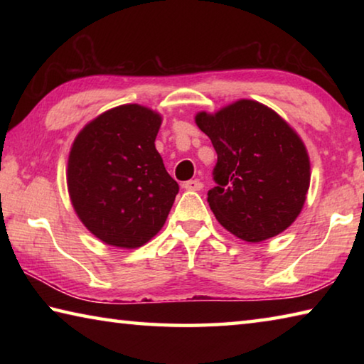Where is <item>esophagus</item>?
Listing matches in <instances>:
<instances>
[{"label": "esophagus", "mask_w": 364, "mask_h": 364, "mask_svg": "<svg viewBox=\"0 0 364 364\" xmlns=\"http://www.w3.org/2000/svg\"><path fill=\"white\" fill-rule=\"evenodd\" d=\"M183 188L186 191H200L202 188H204V184L197 180H189L183 184Z\"/></svg>", "instance_id": "esophagus-1"}]
</instances>
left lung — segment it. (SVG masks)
<instances>
[{
  "label": "left lung",
  "instance_id": "left-lung-1",
  "mask_svg": "<svg viewBox=\"0 0 364 364\" xmlns=\"http://www.w3.org/2000/svg\"><path fill=\"white\" fill-rule=\"evenodd\" d=\"M218 162L207 202L220 225L245 242L286 231L305 205L310 157L297 132L264 104L239 100L217 112H197Z\"/></svg>",
  "mask_w": 364,
  "mask_h": 364
}]
</instances>
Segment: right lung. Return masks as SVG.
<instances>
[{"mask_svg": "<svg viewBox=\"0 0 364 364\" xmlns=\"http://www.w3.org/2000/svg\"><path fill=\"white\" fill-rule=\"evenodd\" d=\"M162 115L122 104L86 123L73 139L67 189L80 221L104 244L136 249L162 230L178 194L156 149Z\"/></svg>", "mask_w": 364, "mask_h": 364, "instance_id": "obj_1", "label": "right lung"}]
</instances>
